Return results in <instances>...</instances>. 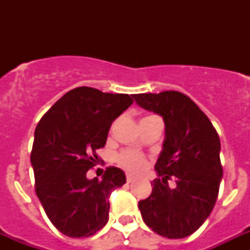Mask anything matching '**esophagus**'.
Here are the masks:
<instances>
[{
	"label": "esophagus",
	"instance_id": "1",
	"mask_svg": "<svg viewBox=\"0 0 250 250\" xmlns=\"http://www.w3.org/2000/svg\"><path fill=\"white\" fill-rule=\"evenodd\" d=\"M125 178H127V183H132L133 180H135V176H133V175H131V174H127V176H125Z\"/></svg>",
	"mask_w": 250,
	"mask_h": 250
}]
</instances>
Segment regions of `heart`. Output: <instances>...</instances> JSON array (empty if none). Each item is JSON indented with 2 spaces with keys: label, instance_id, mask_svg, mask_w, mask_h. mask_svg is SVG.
Listing matches in <instances>:
<instances>
[{
  "label": "heart",
  "instance_id": "heart-1",
  "mask_svg": "<svg viewBox=\"0 0 250 250\" xmlns=\"http://www.w3.org/2000/svg\"><path fill=\"white\" fill-rule=\"evenodd\" d=\"M117 162L125 170L131 172H137L144 168L146 161L141 153L136 150H123L117 154Z\"/></svg>",
  "mask_w": 250,
  "mask_h": 250
}]
</instances>
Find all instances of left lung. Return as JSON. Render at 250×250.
<instances>
[{
    "label": "left lung",
    "mask_w": 250,
    "mask_h": 250,
    "mask_svg": "<svg viewBox=\"0 0 250 250\" xmlns=\"http://www.w3.org/2000/svg\"><path fill=\"white\" fill-rule=\"evenodd\" d=\"M140 107L164 118L165 141L152 194L139 201L145 225L167 239L192 235L209 217L223 176L217 131L188 96L176 90L133 94ZM175 178L177 186L168 187Z\"/></svg>",
    "instance_id": "8db88e82"
}]
</instances>
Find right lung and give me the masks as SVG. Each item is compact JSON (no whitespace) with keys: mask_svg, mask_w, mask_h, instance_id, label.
Returning <instances> with one entry per match:
<instances>
[{"mask_svg":"<svg viewBox=\"0 0 250 250\" xmlns=\"http://www.w3.org/2000/svg\"><path fill=\"white\" fill-rule=\"evenodd\" d=\"M128 94L79 86L61 97L35 129L31 165L36 194L54 227L68 237H88L109 221V196L125 183L107 167L102 179L86 172L98 161L110 125L132 105Z\"/></svg>","mask_w":250,"mask_h":250,"instance_id":"obj_1","label":"right lung"}]
</instances>
